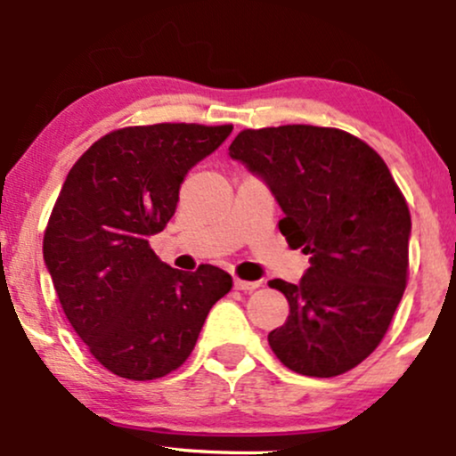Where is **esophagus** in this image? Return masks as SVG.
I'll return each instance as SVG.
<instances>
[{
  "instance_id": "34e87169",
  "label": "esophagus",
  "mask_w": 456,
  "mask_h": 456,
  "mask_svg": "<svg viewBox=\"0 0 456 456\" xmlns=\"http://www.w3.org/2000/svg\"><path fill=\"white\" fill-rule=\"evenodd\" d=\"M233 287L235 289H242V291H255L257 287H261L259 281H242V279H233Z\"/></svg>"
}]
</instances>
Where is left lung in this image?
Listing matches in <instances>:
<instances>
[{
	"label": "left lung",
	"mask_w": 456,
	"mask_h": 456,
	"mask_svg": "<svg viewBox=\"0 0 456 456\" xmlns=\"http://www.w3.org/2000/svg\"><path fill=\"white\" fill-rule=\"evenodd\" d=\"M229 156L268 184L281 233L311 255L297 285L270 281L289 302L287 322L268 334L272 352L308 378L347 373L375 352L405 291V197L378 151L338 128H248Z\"/></svg>",
	"instance_id": "1"
}]
</instances>
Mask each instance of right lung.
Returning a JSON list of instances; mask_svg holds the SVG:
<instances>
[{
  "label": "right lung",
  "instance_id": "right-lung-1",
  "mask_svg": "<svg viewBox=\"0 0 456 456\" xmlns=\"http://www.w3.org/2000/svg\"><path fill=\"white\" fill-rule=\"evenodd\" d=\"M232 124L113 130L72 165L45 232L43 255L68 322L119 378H165L186 362L208 313L233 281L216 265L162 264L150 235L175 214L180 186Z\"/></svg>",
  "mask_w": 456,
  "mask_h": 456
}]
</instances>
